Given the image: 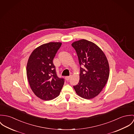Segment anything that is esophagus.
Returning a JSON list of instances; mask_svg holds the SVG:
<instances>
[{
  "label": "esophagus",
  "instance_id": "34e87169",
  "mask_svg": "<svg viewBox=\"0 0 134 134\" xmlns=\"http://www.w3.org/2000/svg\"><path fill=\"white\" fill-rule=\"evenodd\" d=\"M71 77V75H70V76H66L65 77V79L66 80V81H69L70 79V77Z\"/></svg>",
  "mask_w": 134,
  "mask_h": 134
}]
</instances>
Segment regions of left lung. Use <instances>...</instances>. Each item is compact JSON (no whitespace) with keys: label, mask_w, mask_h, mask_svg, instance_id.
<instances>
[{"label":"left lung","mask_w":134,"mask_h":134,"mask_svg":"<svg viewBox=\"0 0 134 134\" xmlns=\"http://www.w3.org/2000/svg\"><path fill=\"white\" fill-rule=\"evenodd\" d=\"M71 45L81 66L80 81L74 88L82 98L92 99L100 93L107 83L109 75L108 60L102 50L92 42L81 40Z\"/></svg>","instance_id":"obj_1"}]
</instances>
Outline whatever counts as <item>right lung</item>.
Returning <instances> with one entry per match:
<instances>
[{
  "mask_svg": "<svg viewBox=\"0 0 134 134\" xmlns=\"http://www.w3.org/2000/svg\"><path fill=\"white\" fill-rule=\"evenodd\" d=\"M61 45L59 42L41 45L32 52L28 61L27 75L31 88L44 100L58 97L64 84V79L58 77L53 63Z\"/></svg>",
  "mask_w": 134,
  "mask_h": 134,
  "instance_id": "obj_1",
  "label": "right lung"
}]
</instances>
